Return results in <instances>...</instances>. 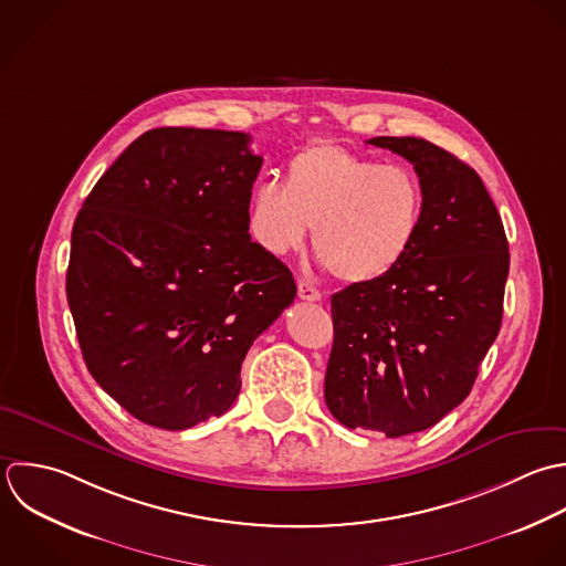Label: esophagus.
I'll use <instances>...</instances> for the list:
<instances>
[{"mask_svg": "<svg viewBox=\"0 0 566 566\" xmlns=\"http://www.w3.org/2000/svg\"><path fill=\"white\" fill-rule=\"evenodd\" d=\"M297 295H300V300H304V302H319V300H322V293H319L313 284L304 282V280L297 282Z\"/></svg>", "mask_w": 566, "mask_h": 566, "instance_id": "1", "label": "esophagus"}]
</instances>
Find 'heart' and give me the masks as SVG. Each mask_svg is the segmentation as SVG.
<instances>
[{
    "label": "heart",
    "mask_w": 566,
    "mask_h": 566,
    "mask_svg": "<svg viewBox=\"0 0 566 566\" xmlns=\"http://www.w3.org/2000/svg\"><path fill=\"white\" fill-rule=\"evenodd\" d=\"M423 189L401 165H381L335 143L300 149L284 185L264 180L251 196L253 238L271 253L297 251L308 229L333 273L366 284L397 269L417 242Z\"/></svg>",
    "instance_id": "b5f03b06"
}]
</instances>
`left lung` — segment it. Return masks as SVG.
<instances>
[{
    "label": "left lung",
    "mask_w": 566,
    "mask_h": 566,
    "mask_svg": "<svg viewBox=\"0 0 566 566\" xmlns=\"http://www.w3.org/2000/svg\"><path fill=\"white\" fill-rule=\"evenodd\" d=\"M368 143L415 165L423 222L397 269L331 297L324 399L346 428L397 439L432 428L470 395L501 331L510 244L470 165L426 138Z\"/></svg>",
    "instance_id": "left-lung-1"
}]
</instances>
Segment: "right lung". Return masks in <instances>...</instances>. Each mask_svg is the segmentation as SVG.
I'll return each mask as SVG.
<instances>
[{
  "mask_svg": "<svg viewBox=\"0 0 566 566\" xmlns=\"http://www.w3.org/2000/svg\"><path fill=\"white\" fill-rule=\"evenodd\" d=\"M251 136L158 127L98 178L65 293L96 384L134 419L187 430L224 415L251 344L293 304L291 271L249 235Z\"/></svg>",
  "mask_w": 566,
  "mask_h": 566,
  "instance_id": "right-lung-1",
  "label": "right lung"
}]
</instances>
